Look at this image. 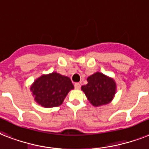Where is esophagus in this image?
<instances>
[{
    "label": "esophagus",
    "mask_w": 149,
    "mask_h": 149,
    "mask_svg": "<svg viewBox=\"0 0 149 149\" xmlns=\"http://www.w3.org/2000/svg\"><path fill=\"white\" fill-rule=\"evenodd\" d=\"M74 87H75V89H80L81 85L79 83H76L74 84Z\"/></svg>",
    "instance_id": "1"
}]
</instances>
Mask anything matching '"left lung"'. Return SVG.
<instances>
[{
	"label": "left lung",
	"mask_w": 149,
	"mask_h": 149,
	"mask_svg": "<svg viewBox=\"0 0 149 149\" xmlns=\"http://www.w3.org/2000/svg\"><path fill=\"white\" fill-rule=\"evenodd\" d=\"M86 85L81 87L89 102L97 106L109 103L116 92V83L112 78L96 72L87 78Z\"/></svg>",
	"instance_id": "obj_1"
}]
</instances>
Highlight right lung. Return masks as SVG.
Returning <instances> with one entry per match:
<instances>
[{
	"label": "right lung",
	"mask_w": 149,
	"mask_h": 149,
	"mask_svg": "<svg viewBox=\"0 0 149 149\" xmlns=\"http://www.w3.org/2000/svg\"><path fill=\"white\" fill-rule=\"evenodd\" d=\"M72 89L74 86L70 79L54 72L37 78L31 86V91L39 105L51 108L60 106Z\"/></svg>",
	"instance_id": "right-lung-1"
}]
</instances>
